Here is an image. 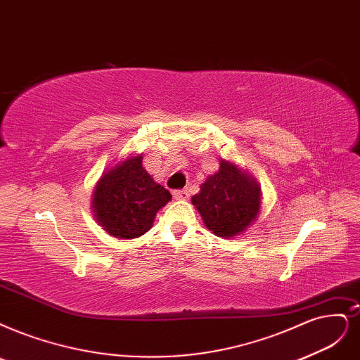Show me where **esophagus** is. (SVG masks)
Listing matches in <instances>:
<instances>
[{"mask_svg": "<svg viewBox=\"0 0 360 360\" xmlns=\"http://www.w3.org/2000/svg\"><path fill=\"white\" fill-rule=\"evenodd\" d=\"M173 197H175L176 200H187V198L190 197V193H188V190H187V188H184V190H176L175 193H173Z\"/></svg>", "mask_w": 360, "mask_h": 360, "instance_id": "esophagus-1", "label": "esophagus"}]
</instances>
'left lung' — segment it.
Returning a JSON list of instances; mask_svg holds the SVG:
<instances>
[{"mask_svg":"<svg viewBox=\"0 0 360 360\" xmlns=\"http://www.w3.org/2000/svg\"><path fill=\"white\" fill-rule=\"evenodd\" d=\"M261 198L258 181L248 170L221 158L218 172L206 178L191 203L207 230L222 238H234L257 221Z\"/></svg>","mask_w":360,"mask_h":360,"instance_id":"obj_1","label":"left lung"}]
</instances>
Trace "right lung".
Listing matches in <instances>:
<instances>
[{"mask_svg":"<svg viewBox=\"0 0 360 360\" xmlns=\"http://www.w3.org/2000/svg\"><path fill=\"white\" fill-rule=\"evenodd\" d=\"M142 157L130 154L106 169L93 190V217L112 237H141L151 230L157 212L172 200V194L145 170Z\"/></svg>","mask_w":360,"mask_h":360,"instance_id":"1","label":"right lung"}]
</instances>
